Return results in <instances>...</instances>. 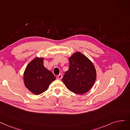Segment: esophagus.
Returning <instances> with one entry per match:
<instances>
[{"instance_id":"34e87169","label":"esophagus","mask_w":130,"mask_h":130,"mask_svg":"<svg viewBox=\"0 0 130 130\" xmlns=\"http://www.w3.org/2000/svg\"><path fill=\"white\" fill-rule=\"evenodd\" d=\"M62 74H59L58 75H57V78L58 79V80H61V79L62 78Z\"/></svg>"}]
</instances>
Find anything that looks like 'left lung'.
Wrapping results in <instances>:
<instances>
[{
  "label": "left lung",
  "mask_w": 130,
  "mask_h": 130,
  "mask_svg": "<svg viewBox=\"0 0 130 130\" xmlns=\"http://www.w3.org/2000/svg\"><path fill=\"white\" fill-rule=\"evenodd\" d=\"M69 70L65 72L62 81L69 90L82 94L91 88L96 79L94 65L87 57L79 52L69 58Z\"/></svg>",
  "instance_id": "obj_1"
}]
</instances>
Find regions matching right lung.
Returning <instances> with one entry per match:
<instances>
[{"label": "right lung", "mask_w": 130, "mask_h": 130, "mask_svg": "<svg viewBox=\"0 0 130 130\" xmlns=\"http://www.w3.org/2000/svg\"><path fill=\"white\" fill-rule=\"evenodd\" d=\"M43 58L36 57L26 67L24 73L25 87L36 95L46 91L55 76L43 65Z\"/></svg>", "instance_id": "1"}]
</instances>
